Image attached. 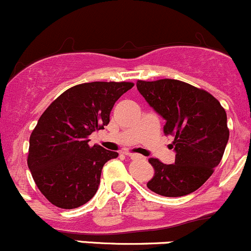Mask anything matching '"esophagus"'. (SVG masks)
<instances>
[{
  "label": "esophagus",
  "mask_w": 251,
  "mask_h": 251,
  "mask_svg": "<svg viewBox=\"0 0 251 251\" xmlns=\"http://www.w3.org/2000/svg\"><path fill=\"white\" fill-rule=\"evenodd\" d=\"M126 155L130 157L131 159H142L143 158V156L138 155V153H126Z\"/></svg>",
  "instance_id": "esophagus-1"
}]
</instances>
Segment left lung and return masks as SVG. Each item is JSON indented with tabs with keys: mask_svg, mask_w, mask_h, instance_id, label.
Returning <instances> with one entry per match:
<instances>
[{
	"mask_svg": "<svg viewBox=\"0 0 251 251\" xmlns=\"http://www.w3.org/2000/svg\"><path fill=\"white\" fill-rule=\"evenodd\" d=\"M137 89L157 114L166 120L164 133L175 163L157 158L149 162L155 175L148 188L163 197H183L202 186L222 161L228 140L226 112L214 96L177 79L137 82Z\"/></svg>",
	"mask_w": 251,
	"mask_h": 251,
	"instance_id": "obj_1",
	"label": "left lung"
}]
</instances>
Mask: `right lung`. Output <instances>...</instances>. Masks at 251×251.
I'll return each instance as SVG.
<instances>
[{"instance_id": "obj_1", "label": "right lung", "mask_w": 251, "mask_h": 251, "mask_svg": "<svg viewBox=\"0 0 251 251\" xmlns=\"http://www.w3.org/2000/svg\"><path fill=\"white\" fill-rule=\"evenodd\" d=\"M131 82H90L60 94L46 108L29 137L28 164L33 180L50 202L79 207L98 192L102 168L118 152L90 148L88 136L109 123V114Z\"/></svg>"}]
</instances>
